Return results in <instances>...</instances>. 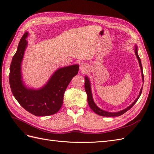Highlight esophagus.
Wrapping results in <instances>:
<instances>
[{
  "label": "esophagus",
  "mask_w": 154,
  "mask_h": 154,
  "mask_svg": "<svg viewBox=\"0 0 154 154\" xmlns=\"http://www.w3.org/2000/svg\"><path fill=\"white\" fill-rule=\"evenodd\" d=\"M80 69L82 72H85L87 69V66L85 63H82L80 66Z\"/></svg>",
  "instance_id": "esophagus-1"
}]
</instances>
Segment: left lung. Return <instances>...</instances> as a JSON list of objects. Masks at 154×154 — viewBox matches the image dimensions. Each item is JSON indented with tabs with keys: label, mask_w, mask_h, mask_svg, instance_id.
<instances>
[{
	"label": "left lung",
	"mask_w": 154,
	"mask_h": 154,
	"mask_svg": "<svg viewBox=\"0 0 154 154\" xmlns=\"http://www.w3.org/2000/svg\"><path fill=\"white\" fill-rule=\"evenodd\" d=\"M135 54L136 55V57L138 60V62L139 63V66H140L141 67V74H142V78H143V81H144V75H143V68H142V65H141V60L140 58L139 57V55L137 54V48L136 45H135ZM85 92L87 94V101H88V104L89 105L90 108L94 112L97 114H98L100 116H105V117H115V116H119L123 114L124 113H125L126 112L128 111V110H130L132 107L134 105V104L136 103L137 101L138 100L139 97H140L141 92H142V90L143 88H141V89L140 91V92H139V96L137 97V99L134 101V102H133V103L132 105H130L129 106H128L127 109H125L122 111L119 112H106L105 110H101V109H100L99 107H97V105L95 104V103L93 101L92 99V93H91V85H90V82L88 80V79L87 76H85Z\"/></svg>",
	"instance_id": "left-lung-1"
}]
</instances>
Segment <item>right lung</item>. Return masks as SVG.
<instances>
[{
  "instance_id": "1",
  "label": "right lung",
  "mask_w": 154,
  "mask_h": 154,
  "mask_svg": "<svg viewBox=\"0 0 154 154\" xmlns=\"http://www.w3.org/2000/svg\"><path fill=\"white\" fill-rule=\"evenodd\" d=\"M25 32L12 58L9 81L13 95L19 104L29 113L36 116H46L57 113L61 109L65 91L72 78L78 74V65L59 69L44 87L33 90L26 88L21 80L20 65L27 47Z\"/></svg>"
}]
</instances>
